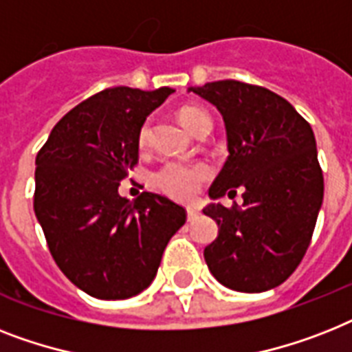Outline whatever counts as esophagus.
Returning a JSON list of instances; mask_svg holds the SVG:
<instances>
[{
	"label": "esophagus",
	"instance_id": "1",
	"mask_svg": "<svg viewBox=\"0 0 352 352\" xmlns=\"http://www.w3.org/2000/svg\"><path fill=\"white\" fill-rule=\"evenodd\" d=\"M188 221H195L197 217H199V213H201V211H199V208H195V206H188Z\"/></svg>",
	"mask_w": 352,
	"mask_h": 352
}]
</instances>
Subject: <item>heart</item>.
Returning <instances> with one entry per match:
<instances>
[{
	"mask_svg": "<svg viewBox=\"0 0 352 352\" xmlns=\"http://www.w3.org/2000/svg\"><path fill=\"white\" fill-rule=\"evenodd\" d=\"M179 121L184 124V128L197 133L199 128L206 122H211L208 111L197 107H182L177 111ZM151 137V121L142 122L137 133V144L139 148H146ZM211 177V168L206 162H184V161H168L162 166L157 168L151 175V184L157 190L162 191L164 195L177 199V201H190L197 195V191L201 190Z\"/></svg>",
	"mask_w": 352,
	"mask_h": 352,
	"instance_id": "1",
	"label": "heart"
}]
</instances>
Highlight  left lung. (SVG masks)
Wrapping results in <instances>:
<instances>
[{
    "label": "left lung",
    "instance_id": "obj_1",
    "mask_svg": "<svg viewBox=\"0 0 352 352\" xmlns=\"http://www.w3.org/2000/svg\"><path fill=\"white\" fill-rule=\"evenodd\" d=\"M188 92L222 113L230 157L210 197L230 199L242 190V206H206L219 236L204 258L222 285L262 293L289 278L304 258L324 201V175L315 133L284 97L248 82H206Z\"/></svg>",
    "mask_w": 352,
    "mask_h": 352
}]
</instances>
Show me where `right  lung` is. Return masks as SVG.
<instances>
[{
    "label": "right lung",
    "mask_w": 352,
    "mask_h": 352,
    "mask_svg": "<svg viewBox=\"0 0 352 352\" xmlns=\"http://www.w3.org/2000/svg\"><path fill=\"white\" fill-rule=\"evenodd\" d=\"M173 94L168 87L107 88L68 111L36 157L34 211L56 264L94 298L124 300L155 278L186 210L142 191L119 195L139 161L137 133Z\"/></svg>",
    "instance_id": "obj_1"
}]
</instances>
